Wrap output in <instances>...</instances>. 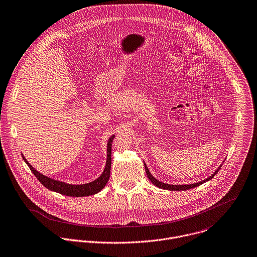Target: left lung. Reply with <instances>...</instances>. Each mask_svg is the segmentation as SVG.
I'll return each instance as SVG.
<instances>
[{
  "label": "left lung",
  "instance_id": "obj_1",
  "mask_svg": "<svg viewBox=\"0 0 257 257\" xmlns=\"http://www.w3.org/2000/svg\"><path fill=\"white\" fill-rule=\"evenodd\" d=\"M144 165H145V169H146V172H147V175H148V177L150 178V180L153 182V184H155V185H157L158 187H160V188H162V189H168V190H175V191H180V190H187V189H190V188H193V187H196V186H198V185H200V184H202V183H204V182H206V181H208V180H210L211 178H213L214 177V175L218 172V171L220 170V168H221V166L216 170V171H214L210 176H208L207 178H205V179H203V180H201V181H198V182H196V183H191V184H179V185H177V184H169V183H165V182H162V181H160V180H158L151 172L149 171V169H148V167H147V165L144 163Z\"/></svg>",
  "mask_w": 257,
  "mask_h": 257
}]
</instances>
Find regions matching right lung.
Instances as JSON below:
<instances>
[{
    "label": "right lung",
    "mask_w": 257,
    "mask_h": 257,
    "mask_svg": "<svg viewBox=\"0 0 257 257\" xmlns=\"http://www.w3.org/2000/svg\"><path fill=\"white\" fill-rule=\"evenodd\" d=\"M114 139V135L111 136L106 145V163H105V168L95 180L90 181L88 183H84V184H70L66 183L64 181H60L51 177H48L41 172L35 170L29 162L26 160V158L22 155L23 160L26 162L30 170L35 174V176L39 179V181L48 189L52 191L59 192L64 195L68 196H76V197H81V196H87V195H92L97 192H99L107 183L108 178H109V173H110V166H111V143Z\"/></svg>",
    "instance_id": "add662e5"
}]
</instances>
